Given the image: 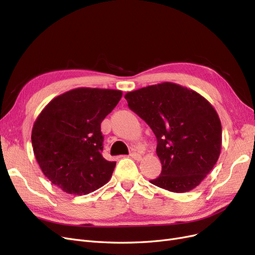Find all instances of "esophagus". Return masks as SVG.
I'll return each instance as SVG.
<instances>
[{
    "instance_id": "esophagus-1",
    "label": "esophagus",
    "mask_w": 255,
    "mask_h": 255,
    "mask_svg": "<svg viewBox=\"0 0 255 255\" xmlns=\"http://www.w3.org/2000/svg\"><path fill=\"white\" fill-rule=\"evenodd\" d=\"M129 156L132 157L133 159H135V160H140L141 159V154L137 153V152H132V153L129 154Z\"/></svg>"
}]
</instances>
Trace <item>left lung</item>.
<instances>
[{
	"instance_id": "obj_1",
	"label": "left lung",
	"mask_w": 255,
	"mask_h": 255,
	"mask_svg": "<svg viewBox=\"0 0 255 255\" xmlns=\"http://www.w3.org/2000/svg\"><path fill=\"white\" fill-rule=\"evenodd\" d=\"M125 98L156 136L161 172L150 182L172 192L196 188L221 151V122L212 104L170 82L128 92Z\"/></svg>"
}]
</instances>
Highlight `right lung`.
Segmentation results:
<instances>
[{"label": "right lung", "mask_w": 255, "mask_h": 255, "mask_svg": "<svg viewBox=\"0 0 255 255\" xmlns=\"http://www.w3.org/2000/svg\"><path fill=\"white\" fill-rule=\"evenodd\" d=\"M122 91L75 88L54 98L32 130L37 163L52 184L70 195H87L112 177L116 161L102 156L101 123Z\"/></svg>", "instance_id": "1"}]
</instances>
